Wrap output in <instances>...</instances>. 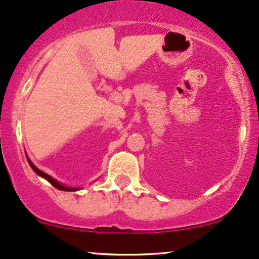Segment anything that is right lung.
Instances as JSON below:
<instances>
[{"instance_id":"right-lung-1","label":"right lung","mask_w":259,"mask_h":259,"mask_svg":"<svg viewBox=\"0 0 259 259\" xmlns=\"http://www.w3.org/2000/svg\"><path fill=\"white\" fill-rule=\"evenodd\" d=\"M27 161H28V163H29V166H31V167H32V169H33V171H34L35 173H37L38 176H40V177H42V178H44V179H47V181H48L49 183H50L51 185H54L56 189L62 190V191H77V190L80 189V188H70V186H65V185H63V184H61V183H58V182L56 181V179H54V178H52V177H50L49 175H47V173H44L42 171H40V169H39V168L35 167L33 163H32L31 160L28 159V156H27Z\"/></svg>"}]
</instances>
